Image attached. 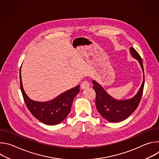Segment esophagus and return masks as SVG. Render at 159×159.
<instances>
[{
  "instance_id": "obj_1",
  "label": "esophagus",
  "mask_w": 159,
  "mask_h": 159,
  "mask_svg": "<svg viewBox=\"0 0 159 159\" xmlns=\"http://www.w3.org/2000/svg\"><path fill=\"white\" fill-rule=\"evenodd\" d=\"M89 85H90L89 82L87 80H84V81L82 82V84H81V88L84 89H85V88L89 87Z\"/></svg>"
}]
</instances>
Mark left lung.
I'll use <instances>...</instances> for the list:
<instances>
[{"mask_svg": "<svg viewBox=\"0 0 159 159\" xmlns=\"http://www.w3.org/2000/svg\"><path fill=\"white\" fill-rule=\"evenodd\" d=\"M129 49L133 57L139 61L144 74L141 57L133 47ZM93 83L94 84L93 89L96 94V106L98 112L104 118L110 122H120L129 117L138 107L143 94L145 75L138 93L133 98L128 100H116L111 97L97 82L93 80Z\"/></svg>", "mask_w": 159, "mask_h": 159, "instance_id": "obj_1", "label": "left lung"}]
</instances>
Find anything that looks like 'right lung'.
Instances as JSON below:
<instances>
[{
  "label": "right lung",
  "mask_w": 159,
  "mask_h": 159,
  "mask_svg": "<svg viewBox=\"0 0 159 159\" xmlns=\"http://www.w3.org/2000/svg\"><path fill=\"white\" fill-rule=\"evenodd\" d=\"M20 88L25 104L31 114L39 121L48 125L61 123L69 115L73 101L80 91L79 85L47 102H37L30 99L22 87L20 69Z\"/></svg>",
  "instance_id": "obj_1"
}]
</instances>
